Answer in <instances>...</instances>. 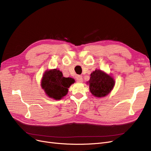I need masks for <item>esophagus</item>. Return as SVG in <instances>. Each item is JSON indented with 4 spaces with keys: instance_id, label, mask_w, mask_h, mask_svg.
<instances>
[{
    "instance_id": "esophagus-1",
    "label": "esophagus",
    "mask_w": 151,
    "mask_h": 151,
    "mask_svg": "<svg viewBox=\"0 0 151 151\" xmlns=\"http://www.w3.org/2000/svg\"><path fill=\"white\" fill-rule=\"evenodd\" d=\"M76 80L78 82V83H83V77L81 76H77L76 77Z\"/></svg>"
}]
</instances>
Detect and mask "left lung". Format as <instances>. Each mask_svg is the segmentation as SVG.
Returning <instances> with one entry per match:
<instances>
[{"instance_id":"8db88e82","label":"left lung","mask_w":151,"mask_h":151,"mask_svg":"<svg viewBox=\"0 0 151 151\" xmlns=\"http://www.w3.org/2000/svg\"><path fill=\"white\" fill-rule=\"evenodd\" d=\"M90 76V79L87 83L94 96L103 98L111 93L115 84V79L111 75L100 69H96Z\"/></svg>"}]
</instances>
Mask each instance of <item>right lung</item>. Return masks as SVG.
Returning a JSON list of instances; mask_svg holds the SVG:
<instances>
[{
    "label": "right lung",
    "instance_id": "add662e5",
    "mask_svg": "<svg viewBox=\"0 0 151 151\" xmlns=\"http://www.w3.org/2000/svg\"><path fill=\"white\" fill-rule=\"evenodd\" d=\"M74 83V79L63 77L61 71L54 68L45 72L41 81V86L47 96L60 100L67 94L68 88Z\"/></svg>",
    "mask_w": 151,
    "mask_h": 151
}]
</instances>
